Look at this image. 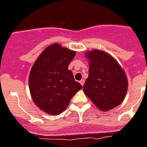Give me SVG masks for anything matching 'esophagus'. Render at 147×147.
<instances>
[{
    "label": "esophagus",
    "instance_id": "1",
    "mask_svg": "<svg viewBox=\"0 0 147 147\" xmlns=\"http://www.w3.org/2000/svg\"><path fill=\"white\" fill-rule=\"evenodd\" d=\"M80 84L82 85V86H83V85H84L85 80H81L80 81Z\"/></svg>",
    "mask_w": 147,
    "mask_h": 147
}]
</instances>
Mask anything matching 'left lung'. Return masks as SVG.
Here are the masks:
<instances>
[{"label": "left lung", "instance_id": "8db88e82", "mask_svg": "<svg viewBox=\"0 0 147 147\" xmlns=\"http://www.w3.org/2000/svg\"><path fill=\"white\" fill-rule=\"evenodd\" d=\"M89 61L88 76L83 86L85 94L103 111L121 104L128 90L125 73L106 52L93 49L86 53Z\"/></svg>", "mask_w": 147, "mask_h": 147}]
</instances>
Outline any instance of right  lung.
Instances as JSON below:
<instances>
[{"mask_svg":"<svg viewBox=\"0 0 147 147\" xmlns=\"http://www.w3.org/2000/svg\"><path fill=\"white\" fill-rule=\"evenodd\" d=\"M75 51L53 43L42 52L33 65L28 80L32 100L50 115L62 113L82 86L76 82L68 65Z\"/></svg>","mask_w":147,"mask_h":147,"instance_id":"obj_1","label":"right lung"}]
</instances>
